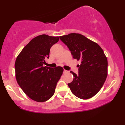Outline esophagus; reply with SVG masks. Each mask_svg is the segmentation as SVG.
I'll list each match as a JSON object with an SVG mask.
<instances>
[{"label":"esophagus","instance_id":"esophagus-1","mask_svg":"<svg viewBox=\"0 0 125 125\" xmlns=\"http://www.w3.org/2000/svg\"><path fill=\"white\" fill-rule=\"evenodd\" d=\"M64 73H69V71H66V70H64Z\"/></svg>","mask_w":125,"mask_h":125}]
</instances>
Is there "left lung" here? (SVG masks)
I'll use <instances>...</instances> for the list:
<instances>
[{"label":"left lung","mask_w":125,"mask_h":125,"mask_svg":"<svg viewBox=\"0 0 125 125\" xmlns=\"http://www.w3.org/2000/svg\"><path fill=\"white\" fill-rule=\"evenodd\" d=\"M60 39L71 51L73 59L81 60L78 74L71 71L73 80L68 85L72 93L83 100L92 98L100 91L107 76V60L104 51L79 33L62 36Z\"/></svg>","instance_id":"obj_1"}]
</instances>
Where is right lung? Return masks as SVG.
<instances>
[{
    "instance_id": "right-lung-1",
    "label": "right lung",
    "mask_w": 125,
    "mask_h": 125,
    "mask_svg": "<svg viewBox=\"0 0 125 125\" xmlns=\"http://www.w3.org/2000/svg\"><path fill=\"white\" fill-rule=\"evenodd\" d=\"M59 36L42 35L32 39L24 47L15 64L17 83L25 94L37 102H45L54 94L64 69L43 66L50 49Z\"/></svg>"
}]
</instances>
